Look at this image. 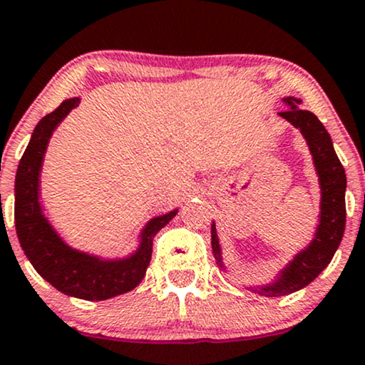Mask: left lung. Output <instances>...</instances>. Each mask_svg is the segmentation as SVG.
<instances>
[{
	"label": "left lung",
	"mask_w": 365,
	"mask_h": 365,
	"mask_svg": "<svg viewBox=\"0 0 365 365\" xmlns=\"http://www.w3.org/2000/svg\"><path fill=\"white\" fill-rule=\"evenodd\" d=\"M287 110L280 112V117L289 120L294 127L301 130L318 171L319 185H322V212L319 225L316 230L314 240L306 250L296 255V258L280 272V277L274 284L265 287L253 289L255 292L267 297L287 296L313 282L331 262L338 245L344 238L345 231V188L346 177L345 170L338 160L328 130L318 120L313 112L301 108V100L287 96L284 98ZM212 235V252L219 267H222L221 247H219L216 226L210 227Z\"/></svg>",
	"instance_id": "left-lung-1"
}]
</instances>
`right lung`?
<instances>
[{
	"instance_id": "1",
	"label": "right lung",
	"mask_w": 365,
	"mask_h": 365,
	"mask_svg": "<svg viewBox=\"0 0 365 365\" xmlns=\"http://www.w3.org/2000/svg\"><path fill=\"white\" fill-rule=\"evenodd\" d=\"M80 98L64 100L54 112L47 113L34 129L15 180V227L21 250L34 269L57 291L86 301H105L133 291L144 279L151 262L153 238L168 225L178 210L155 217L143 231L140 247L125 260H100L69 248L43 217L38 204V173L43 153L54 129Z\"/></svg>"
}]
</instances>
